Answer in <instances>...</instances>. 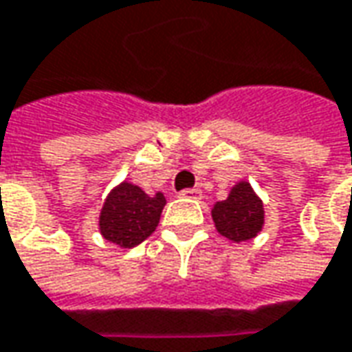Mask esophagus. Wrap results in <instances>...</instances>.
I'll use <instances>...</instances> for the list:
<instances>
[{
    "instance_id": "1",
    "label": "esophagus",
    "mask_w": 352,
    "mask_h": 352,
    "mask_svg": "<svg viewBox=\"0 0 352 352\" xmlns=\"http://www.w3.org/2000/svg\"><path fill=\"white\" fill-rule=\"evenodd\" d=\"M182 197H190V199H201L204 197V192L199 188H188V190H182L180 192Z\"/></svg>"
}]
</instances>
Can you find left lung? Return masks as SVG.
I'll return each instance as SVG.
<instances>
[{
  "instance_id": "8db88e82",
  "label": "left lung",
  "mask_w": 352,
  "mask_h": 352,
  "mask_svg": "<svg viewBox=\"0 0 352 352\" xmlns=\"http://www.w3.org/2000/svg\"><path fill=\"white\" fill-rule=\"evenodd\" d=\"M211 217L219 235L233 243L254 239L264 227V204L247 180L236 182L223 201H217Z\"/></svg>"
}]
</instances>
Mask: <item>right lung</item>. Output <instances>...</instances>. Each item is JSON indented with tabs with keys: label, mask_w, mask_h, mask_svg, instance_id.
I'll list each match as a JSON object with an SVG mask.
<instances>
[{
	"label": "right lung",
	"mask_w": 352,
	"mask_h": 352,
	"mask_svg": "<svg viewBox=\"0 0 352 352\" xmlns=\"http://www.w3.org/2000/svg\"><path fill=\"white\" fill-rule=\"evenodd\" d=\"M166 206L162 192L148 196L131 182L116 186L103 201L100 211V233L121 249H133L155 233L160 213Z\"/></svg>",
	"instance_id": "add662e5"
}]
</instances>
